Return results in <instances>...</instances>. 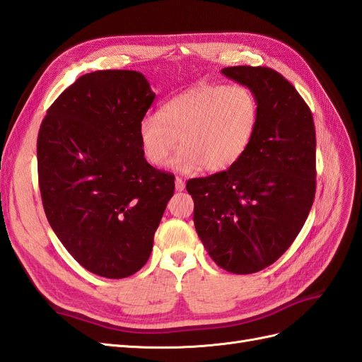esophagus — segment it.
Segmentation results:
<instances>
[{
	"label": "esophagus",
	"mask_w": 362,
	"mask_h": 362,
	"mask_svg": "<svg viewBox=\"0 0 362 362\" xmlns=\"http://www.w3.org/2000/svg\"><path fill=\"white\" fill-rule=\"evenodd\" d=\"M184 189H185V182H184L180 177L175 178V190H177V192H182Z\"/></svg>",
	"instance_id": "obj_1"
}]
</instances>
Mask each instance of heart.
<instances>
[{"mask_svg":"<svg viewBox=\"0 0 362 362\" xmlns=\"http://www.w3.org/2000/svg\"><path fill=\"white\" fill-rule=\"evenodd\" d=\"M258 125V103L245 86L199 84L164 103L139 124L141 154L154 168L223 172L243 157Z\"/></svg>","mask_w":362,"mask_h":362,"instance_id":"b5f03b06","label":"heart"}]
</instances>
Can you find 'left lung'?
Segmentation results:
<instances>
[{
	"label": "left lung",
	"mask_w": 362,
	"mask_h": 362,
	"mask_svg": "<svg viewBox=\"0 0 362 362\" xmlns=\"http://www.w3.org/2000/svg\"><path fill=\"white\" fill-rule=\"evenodd\" d=\"M255 95L258 125L233 168L187 182L193 221L208 255L237 275L273 264L310 214L315 194V129L298 90L261 66L221 71Z\"/></svg>",
	"instance_id": "8db88e82"
}]
</instances>
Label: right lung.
Masks as SVG:
<instances>
[{
    "label": "right lung",
    "instance_id": "right-lung-1",
    "mask_svg": "<svg viewBox=\"0 0 362 362\" xmlns=\"http://www.w3.org/2000/svg\"><path fill=\"white\" fill-rule=\"evenodd\" d=\"M156 93L137 71L80 76L47 112L37 137L43 210L63 246L95 275H134L173 196L170 173L145 160L139 124Z\"/></svg>",
    "mask_w": 362,
    "mask_h": 362
}]
</instances>
